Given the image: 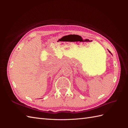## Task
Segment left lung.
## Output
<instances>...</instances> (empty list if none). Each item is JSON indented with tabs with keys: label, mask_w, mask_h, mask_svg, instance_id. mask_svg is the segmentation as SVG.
<instances>
[{
	"label": "left lung",
	"mask_w": 128,
	"mask_h": 128,
	"mask_svg": "<svg viewBox=\"0 0 128 128\" xmlns=\"http://www.w3.org/2000/svg\"><path fill=\"white\" fill-rule=\"evenodd\" d=\"M109 52H110V51H109Z\"/></svg>",
	"instance_id": "8db88e82"
}]
</instances>
